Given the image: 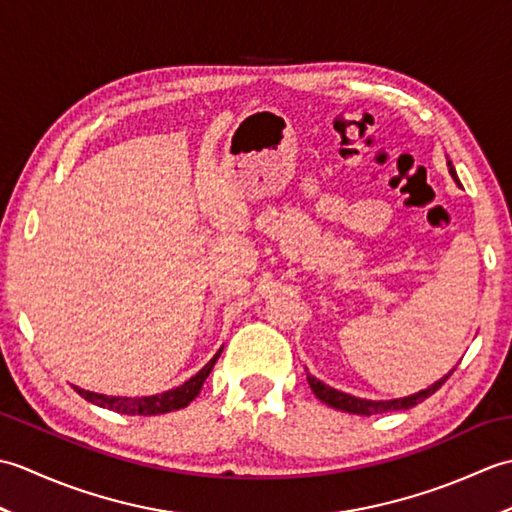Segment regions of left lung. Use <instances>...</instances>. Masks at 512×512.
Here are the masks:
<instances>
[{
    "label": "left lung",
    "instance_id": "1",
    "mask_svg": "<svg viewBox=\"0 0 512 512\" xmlns=\"http://www.w3.org/2000/svg\"><path fill=\"white\" fill-rule=\"evenodd\" d=\"M449 173L453 176V180L460 184L458 180V173H455L451 160H449ZM453 374L451 372L436 380V383L429 385L427 389L418 391V394H411V396H405V398H394V400H367V398H356V396H350L345 394V391H339L334 389L330 385L321 383L319 378H314L312 374H308V383L314 391V396H317L321 402H325V405L332 407V409H341V411H347V413H356V416H376V413H387V411H400V409H411L416 407L418 402H422L424 398H429L431 394H436V391L447 383V378Z\"/></svg>",
    "mask_w": 512,
    "mask_h": 512
}]
</instances>
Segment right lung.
I'll return each mask as SVG.
<instances>
[{"mask_svg":"<svg viewBox=\"0 0 512 512\" xmlns=\"http://www.w3.org/2000/svg\"><path fill=\"white\" fill-rule=\"evenodd\" d=\"M220 354H222V350H217V354L211 358V361L206 363L198 374L191 376L187 383H182L176 389L162 391V394H156V396H143V398L105 396V394H94V391H85L81 387H74V391L96 407L112 409L116 413H125V416H158V413H169V411L187 407L189 402L200 394L204 380L211 374V369H213L217 358H220Z\"/></svg>","mask_w":512,"mask_h":512,"instance_id":"1","label":"right lung"}]
</instances>
